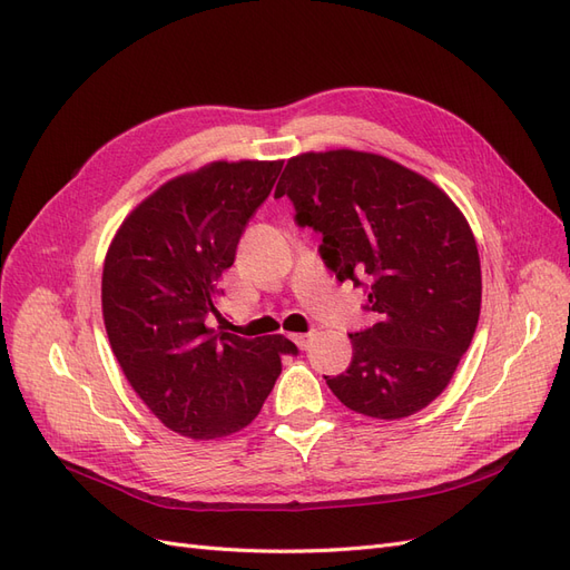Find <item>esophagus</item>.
<instances>
[{"label":"esophagus","mask_w":570,"mask_h":570,"mask_svg":"<svg viewBox=\"0 0 570 570\" xmlns=\"http://www.w3.org/2000/svg\"><path fill=\"white\" fill-rule=\"evenodd\" d=\"M292 342H295L299 350H308L314 344V335H292Z\"/></svg>","instance_id":"esophagus-1"}]
</instances>
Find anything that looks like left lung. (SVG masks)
<instances>
[{"label": "left lung", "instance_id": "8db88e82", "mask_svg": "<svg viewBox=\"0 0 570 570\" xmlns=\"http://www.w3.org/2000/svg\"><path fill=\"white\" fill-rule=\"evenodd\" d=\"M295 220L323 235L337 281L366 287L375 323L352 333V364L325 375L337 400L396 421L450 385L480 316V256L469 220L442 189L371 151L292 157L275 187Z\"/></svg>", "mask_w": 570, "mask_h": 570}]
</instances>
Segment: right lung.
Returning a JSON list of instances; mask_svg holds the SVG:
<instances>
[{
    "label": "right lung",
    "mask_w": 570,
    "mask_h": 570,
    "mask_svg": "<svg viewBox=\"0 0 570 570\" xmlns=\"http://www.w3.org/2000/svg\"><path fill=\"white\" fill-rule=\"evenodd\" d=\"M283 161H214L164 183L114 235L101 314L130 387L166 428L216 440L247 428L297 354L283 335L237 337L206 325L220 273Z\"/></svg>",
    "instance_id": "add662e5"
}]
</instances>
